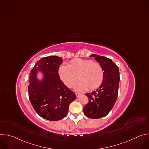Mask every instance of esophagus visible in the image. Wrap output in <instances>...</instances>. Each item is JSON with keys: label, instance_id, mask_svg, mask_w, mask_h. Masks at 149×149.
<instances>
[{"label": "esophagus", "instance_id": "1", "mask_svg": "<svg viewBox=\"0 0 149 149\" xmlns=\"http://www.w3.org/2000/svg\"><path fill=\"white\" fill-rule=\"evenodd\" d=\"M75 94H76V95H77V97L78 98V97H79V95H81V94H79V93H75Z\"/></svg>", "mask_w": 149, "mask_h": 149}]
</instances>
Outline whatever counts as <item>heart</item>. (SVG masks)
Wrapping results in <instances>:
<instances>
[{
	"mask_svg": "<svg viewBox=\"0 0 149 149\" xmlns=\"http://www.w3.org/2000/svg\"><path fill=\"white\" fill-rule=\"evenodd\" d=\"M58 75L69 88L74 86L78 78L79 81L75 86L77 91L94 90L101 86L104 80L101 65L90 59H74L67 63V66L61 65L58 68Z\"/></svg>",
	"mask_w": 149,
	"mask_h": 149,
	"instance_id": "heart-1",
	"label": "heart"
}]
</instances>
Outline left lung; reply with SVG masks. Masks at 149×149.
Listing matches in <instances>:
<instances>
[{
    "instance_id": "8db88e82",
    "label": "left lung",
    "mask_w": 149,
    "mask_h": 149,
    "mask_svg": "<svg viewBox=\"0 0 149 149\" xmlns=\"http://www.w3.org/2000/svg\"><path fill=\"white\" fill-rule=\"evenodd\" d=\"M90 56L101 65L104 71V80L100 87L92 93H87L88 104L83 109L88 118L97 119L107 116L116 101L120 82L118 67L110 58L93 54Z\"/></svg>"
}]
</instances>
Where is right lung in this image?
<instances>
[{"label":"right lung","instance_id":"1","mask_svg":"<svg viewBox=\"0 0 149 149\" xmlns=\"http://www.w3.org/2000/svg\"><path fill=\"white\" fill-rule=\"evenodd\" d=\"M62 63V59L59 56L42 58L29 74L28 88L31 104L39 116L49 121H58L65 117L70 104L77 97L59 78L58 68ZM38 70L44 75L42 81L37 79Z\"/></svg>","mask_w":149,"mask_h":149}]
</instances>
